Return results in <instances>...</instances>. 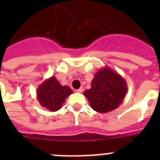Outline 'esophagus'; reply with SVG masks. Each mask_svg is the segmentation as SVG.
<instances>
[{
  "instance_id": "1",
  "label": "esophagus",
  "mask_w": 160,
  "mask_h": 160,
  "mask_svg": "<svg viewBox=\"0 0 160 160\" xmlns=\"http://www.w3.org/2000/svg\"><path fill=\"white\" fill-rule=\"evenodd\" d=\"M83 91V88L82 87H80L79 89H78V90H76V92L78 93H82Z\"/></svg>"
}]
</instances>
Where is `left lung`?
Returning a JSON list of instances; mask_svg holds the SVG:
<instances>
[{
  "label": "left lung",
  "instance_id": "1",
  "mask_svg": "<svg viewBox=\"0 0 160 160\" xmlns=\"http://www.w3.org/2000/svg\"><path fill=\"white\" fill-rule=\"evenodd\" d=\"M128 86L119 73L108 66L100 69L94 74L91 88L83 93L93 110L107 113L116 109L122 102Z\"/></svg>",
  "mask_w": 160,
  "mask_h": 160
}]
</instances>
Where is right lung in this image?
I'll return each instance as SVG.
<instances>
[{
    "instance_id": "obj_1",
    "label": "right lung",
    "mask_w": 160,
    "mask_h": 160,
    "mask_svg": "<svg viewBox=\"0 0 160 160\" xmlns=\"http://www.w3.org/2000/svg\"><path fill=\"white\" fill-rule=\"evenodd\" d=\"M73 93L67 86H62L54 76L46 79L37 89V98L42 107L57 111L62 107L66 98Z\"/></svg>"
}]
</instances>
